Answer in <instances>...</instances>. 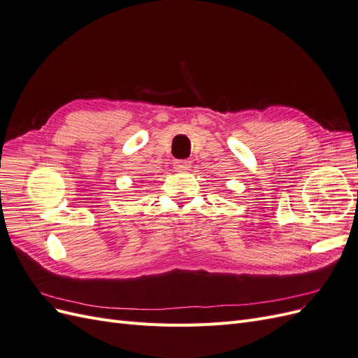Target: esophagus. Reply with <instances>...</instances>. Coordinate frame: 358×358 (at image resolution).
Returning a JSON list of instances; mask_svg holds the SVG:
<instances>
[{
  "instance_id": "34e87169",
  "label": "esophagus",
  "mask_w": 358,
  "mask_h": 358,
  "mask_svg": "<svg viewBox=\"0 0 358 358\" xmlns=\"http://www.w3.org/2000/svg\"><path fill=\"white\" fill-rule=\"evenodd\" d=\"M173 166H175V169L178 171H187L191 167V161H188V159H176L175 162H173Z\"/></svg>"
}]
</instances>
